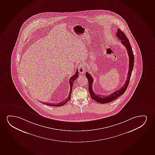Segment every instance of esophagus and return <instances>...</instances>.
<instances>
[{
	"mask_svg": "<svg viewBox=\"0 0 155 155\" xmlns=\"http://www.w3.org/2000/svg\"><path fill=\"white\" fill-rule=\"evenodd\" d=\"M85 67H84V66L82 64H80L79 65L78 67V71L80 73V74H83V73H84V71H85Z\"/></svg>",
	"mask_w": 155,
	"mask_h": 155,
	"instance_id": "esophagus-1",
	"label": "esophagus"
}]
</instances>
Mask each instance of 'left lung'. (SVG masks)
<instances>
[{
    "instance_id": "8db88e82",
    "label": "left lung",
    "mask_w": 155,
    "mask_h": 155,
    "mask_svg": "<svg viewBox=\"0 0 155 155\" xmlns=\"http://www.w3.org/2000/svg\"><path fill=\"white\" fill-rule=\"evenodd\" d=\"M116 36L118 38V39L121 40V42L122 43V44L126 47V48L127 49L128 54L129 58V70L127 81H126L124 86L118 91H116L114 93H112L111 94H109L107 96H101V95L100 96L97 95L96 94H94V91H93V87H92L94 79L91 76V74H89L88 72H86V76L88 81L89 92L91 94V98L97 102L103 104L110 103L111 101H114L118 97L120 96L121 95L124 94L125 91H126V89H127L128 86L132 71H133V68H134V55L133 54V50L131 48L130 44L127 38V37L120 29H118V30H117Z\"/></svg>"
}]
</instances>
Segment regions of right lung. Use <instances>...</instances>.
I'll return each instance as SVG.
<instances>
[{
    "label": "right lung",
    "instance_id": "add662e5",
    "mask_svg": "<svg viewBox=\"0 0 155 155\" xmlns=\"http://www.w3.org/2000/svg\"><path fill=\"white\" fill-rule=\"evenodd\" d=\"M78 69H77L76 72H75L73 76L71 77L69 79V84H70V91H69V94L67 98L65 100L61 101V103H59V104H45V103H42V104H44L46 105L49 106H54V107H61L64 106V104H66L68 101L71 98V91H72V86H73V84L74 81L78 77V71H77Z\"/></svg>",
    "mask_w": 155,
    "mask_h": 155
}]
</instances>
